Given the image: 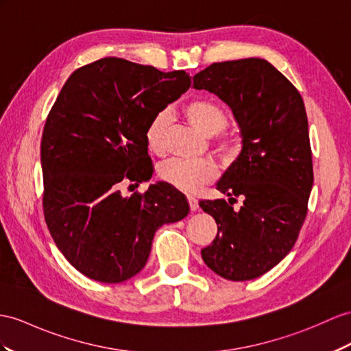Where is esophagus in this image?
Here are the masks:
<instances>
[{"label":"esophagus","instance_id":"esophagus-1","mask_svg":"<svg viewBox=\"0 0 351 351\" xmlns=\"http://www.w3.org/2000/svg\"><path fill=\"white\" fill-rule=\"evenodd\" d=\"M187 202H189V208H191V211H196L199 208V205H198V201H196L193 196H187Z\"/></svg>","mask_w":351,"mask_h":351}]
</instances>
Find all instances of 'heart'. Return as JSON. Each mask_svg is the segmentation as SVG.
<instances>
[{
	"instance_id": "1",
	"label": "heart",
	"mask_w": 351,
	"mask_h": 351,
	"mask_svg": "<svg viewBox=\"0 0 351 351\" xmlns=\"http://www.w3.org/2000/svg\"><path fill=\"white\" fill-rule=\"evenodd\" d=\"M184 116L192 126L205 135H216V147L225 156L234 155L237 150V140L230 134L223 132L228 125V114L216 102L210 99H192L183 107ZM169 114L160 110L150 119L146 128V141L149 149L158 156H164L168 150ZM219 168L215 160H180L173 159L162 164L158 176L162 182L183 192H195L201 186L215 180Z\"/></svg>"
}]
</instances>
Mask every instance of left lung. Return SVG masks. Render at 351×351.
Returning <instances> with one entry per match:
<instances>
[{"label":"left lung","instance_id":"1","mask_svg":"<svg viewBox=\"0 0 351 351\" xmlns=\"http://www.w3.org/2000/svg\"><path fill=\"white\" fill-rule=\"evenodd\" d=\"M193 88L226 102L243 138L240 156L217 183L229 202L199 201L217 223L201 256L220 277L253 280L292 250L308 211L314 174L304 101L261 58L211 64L193 75ZM237 197L243 199L238 212L232 207Z\"/></svg>","mask_w":351,"mask_h":351}]
</instances>
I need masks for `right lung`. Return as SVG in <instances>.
Segmentation results:
<instances>
[{"label": "right lung", "instance_id": "obj_1", "mask_svg": "<svg viewBox=\"0 0 351 351\" xmlns=\"http://www.w3.org/2000/svg\"><path fill=\"white\" fill-rule=\"evenodd\" d=\"M189 86L183 70L104 58L77 68L59 92L41 136L43 211L58 249L83 276L122 283L138 274L156 230L189 213L167 183L121 193L122 182L150 180L146 128Z\"/></svg>", "mask_w": 351, "mask_h": 351}]
</instances>
